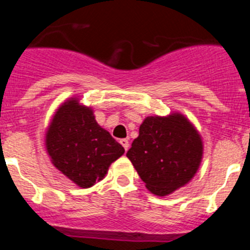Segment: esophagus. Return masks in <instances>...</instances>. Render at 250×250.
<instances>
[{"mask_svg": "<svg viewBox=\"0 0 250 250\" xmlns=\"http://www.w3.org/2000/svg\"><path fill=\"white\" fill-rule=\"evenodd\" d=\"M120 144L123 145V146H124V149H125V150H127V149H129V146H130V144H129V140H127V139H121V140H120Z\"/></svg>", "mask_w": 250, "mask_h": 250, "instance_id": "esophagus-1", "label": "esophagus"}]
</instances>
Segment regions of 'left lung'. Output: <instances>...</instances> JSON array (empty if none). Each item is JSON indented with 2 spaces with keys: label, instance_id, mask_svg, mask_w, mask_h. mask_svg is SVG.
<instances>
[{
  "label": "left lung",
  "instance_id": "8db88e82",
  "mask_svg": "<svg viewBox=\"0 0 250 250\" xmlns=\"http://www.w3.org/2000/svg\"><path fill=\"white\" fill-rule=\"evenodd\" d=\"M145 187L165 196L184 187L195 175L203 143L195 127L180 114L149 116L126 152Z\"/></svg>",
  "mask_w": 250,
  "mask_h": 250
}]
</instances>
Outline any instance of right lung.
Instances as JSON below:
<instances>
[{"mask_svg":"<svg viewBox=\"0 0 250 250\" xmlns=\"http://www.w3.org/2000/svg\"><path fill=\"white\" fill-rule=\"evenodd\" d=\"M52 164L80 188L104 179L125 149L95 120L92 110L76 99L59 107L46 134Z\"/></svg>","mask_w":250,"mask_h":250,"instance_id":"obj_1","label":"right lung"}]
</instances>
